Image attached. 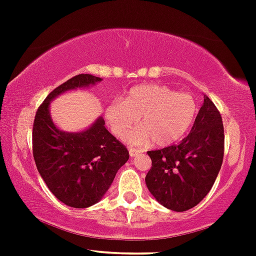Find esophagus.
I'll use <instances>...</instances> for the list:
<instances>
[{
	"mask_svg": "<svg viewBox=\"0 0 256 256\" xmlns=\"http://www.w3.org/2000/svg\"><path fill=\"white\" fill-rule=\"evenodd\" d=\"M142 150H136V148H128V154H130V156H137L138 154H141Z\"/></svg>",
	"mask_w": 256,
	"mask_h": 256,
	"instance_id": "esophagus-1",
	"label": "esophagus"
}]
</instances>
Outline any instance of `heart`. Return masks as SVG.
<instances>
[{"mask_svg": "<svg viewBox=\"0 0 256 256\" xmlns=\"http://www.w3.org/2000/svg\"><path fill=\"white\" fill-rule=\"evenodd\" d=\"M196 98L188 92H175L166 86L147 84L134 86L106 108V119L116 137H122L136 124L140 128L128 134L131 146H146L150 141L165 147L180 141L196 119Z\"/></svg>", "mask_w": 256, "mask_h": 256, "instance_id": "heart-1", "label": "heart"}]
</instances>
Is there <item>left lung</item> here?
Here are the masks:
<instances>
[{"mask_svg": "<svg viewBox=\"0 0 256 256\" xmlns=\"http://www.w3.org/2000/svg\"><path fill=\"white\" fill-rule=\"evenodd\" d=\"M224 134L221 114L204 94L193 128L175 146L150 150L152 168L146 184L162 206L174 212L196 206L212 190L224 159Z\"/></svg>", "mask_w": 256, "mask_h": 256, "instance_id": "obj_1", "label": "left lung"}]
</instances>
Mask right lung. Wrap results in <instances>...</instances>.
<instances>
[{
	"instance_id": "1",
	"label": "right lung",
	"mask_w": 256,
	"mask_h": 256,
	"mask_svg": "<svg viewBox=\"0 0 256 256\" xmlns=\"http://www.w3.org/2000/svg\"><path fill=\"white\" fill-rule=\"evenodd\" d=\"M102 78L78 74L46 97L36 112L32 128V154L48 190L62 203L88 208L100 202L118 170L128 160V150L109 132L98 118L78 132L62 131L50 114V100L70 90L96 85Z\"/></svg>"
}]
</instances>
